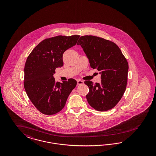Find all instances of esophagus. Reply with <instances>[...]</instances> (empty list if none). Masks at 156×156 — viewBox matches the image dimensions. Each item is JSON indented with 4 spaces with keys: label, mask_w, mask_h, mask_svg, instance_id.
Listing matches in <instances>:
<instances>
[{
    "label": "esophagus",
    "mask_w": 156,
    "mask_h": 156,
    "mask_svg": "<svg viewBox=\"0 0 156 156\" xmlns=\"http://www.w3.org/2000/svg\"><path fill=\"white\" fill-rule=\"evenodd\" d=\"M83 84V81L81 80H77V85H80Z\"/></svg>",
    "instance_id": "obj_1"
}]
</instances>
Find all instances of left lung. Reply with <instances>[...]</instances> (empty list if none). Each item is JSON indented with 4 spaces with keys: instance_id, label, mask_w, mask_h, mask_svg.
<instances>
[{
    "instance_id": "8db88e82",
    "label": "left lung",
    "mask_w": 156,
    "mask_h": 156,
    "mask_svg": "<svg viewBox=\"0 0 156 156\" xmlns=\"http://www.w3.org/2000/svg\"><path fill=\"white\" fill-rule=\"evenodd\" d=\"M77 45L83 48L90 67L101 74L100 83L85 81L89 88L86 96L88 103L99 112L113 108L126 90L129 69L126 59L115 43L104 38L82 36Z\"/></svg>"
}]
</instances>
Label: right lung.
Returning a JSON list of instances; mask_svg holds the SVG:
<instances>
[{
	"instance_id": "1",
	"label": "right lung",
	"mask_w": 156,
	"mask_h": 156,
	"mask_svg": "<svg viewBox=\"0 0 156 156\" xmlns=\"http://www.w3.org/2000/svg\"><path fill=\"white\" fill-rule=\"evenodd\" d=\"M80 35H59L39 43L27 57L24 66V87L29 99L42 113L59 112L76 85L74 79L55 82L53 75L63 65V54L75 46Z\"/></svg>"
}]
</instances>
